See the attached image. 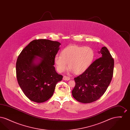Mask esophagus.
<instances>
[{
	"mask_svg": "<svg viewBox=\"0 0 130 130\" xmlns=\"http://www.w3.org/2000/svg\"><path fill=\"white\" fill-rule=\"evenodd\" d=\"M63 79L64 80H70V77H69V76H67L64 75V76H63Z\"/></svg>",
	"mask_w": 130,
	"mask_h": 130,
	"instance_id": "1",
	"label": "esophagus"
}]
</instances>
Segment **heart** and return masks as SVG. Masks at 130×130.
I'll return each mask as SVG.
<instances>
[{"label": "heart", "instance_id": "heart-1", "mask_svg": "<svg viewBox=\"0 0 130 130\" xmlns=\"http://www.w3.org/2000/svg\"><path fill=\"white\" fill-rule=\"evenodd\" d=\"M95 53L89 46H80L71 45L62 50L61 56L56 55L55 63L57 71L62 73L68 66L75 74H80L85 72L92 64Z\"/></svg>", "mask_w": 130, "mask_h": 130}]
</instances>
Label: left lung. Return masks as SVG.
Listing matches in <instances>:
<instances>
[{
  "label": "left lung",
  "instance_id": "1",
  "mask_svg": "<svg viewBox=\"0 0 130 130\" xmlns=\"http://www.w3.org/2000/svg\"><path fill=\"white\" fill-rule=\"evenodd\" d=\"M99 53V58L85 72L74 78L75 85L72 95L81 103H89L98 100L111 82L114 60L106 47H102Z\"/></svg>",
  "mask_w": 130,
  "mask_h": 130
}]
</instances>
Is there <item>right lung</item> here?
<instances>
[{"label": "right lung", "instance_id": "right-lung-1", "mask_svg": "<svg viewBox=\"0 0 130 130\" xmlns=\"http://www.w3.org/2000/svg\"><path fill=\"white\" fill-rule=\"evenodd\" d=\"M61 44L48 39L31 41L19 54L16 63V74L19 85L31 101L42 103L50 99L56 84L63 76L56 72L55 57ZM41 59L37 64L36 56Z\"/></svg>", "mask_w": 130, "mask_h": 130}]
</instances>
